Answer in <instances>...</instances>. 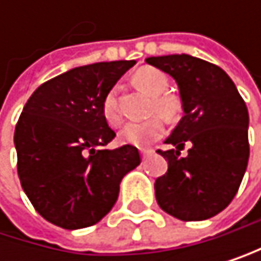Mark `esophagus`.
Returning a JSON list of instances; mask_svg holds the SVG:
<instances>
[{
	"label": "esophagus",
	"instance_id": "1",
	"mask_svg": "<svg viewBox=\"0 0 261 261\" xmlns=\"http://www.w3.org/2000/svg\"><path fill=\"white\" fill-rule=\"evenodd\" d=\"M152 153H153V150H141L142 158H145V156H148V155H152Z\"/></svg>",
	"mask_w": 261,
	"mask_h": 261
}]
</instances>
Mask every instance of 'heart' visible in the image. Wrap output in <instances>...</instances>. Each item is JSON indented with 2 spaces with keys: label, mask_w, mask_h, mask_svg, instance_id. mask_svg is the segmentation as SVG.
Wrapping results in <instances>:
<instances>
[{
  "label": "heart",
  "mask_w": 261,
  "mask_h": 261,
  "mask_svg": "<svg viewBox=\"0 0 261 261\" xmlns=\"http://www.w3.org/2000/svg\"><path fill=\"white\" fill-rule=\"evenodd\" d=\"M135 83L142 91L150 94L153 98L152 111L158 113L166 119H175L180 113V101L172 97L166 95L164 92L169 87V81L163 72L152 67L139 68L135 73ZM101 114L108 125L116 126L120 123V114L117 109V89H111L101 101ZM164 133V123L163 119L155 116L152 119H147L144 122H129L126 123L120 132L119 139L123 144L145 147L155 139L161 138Z\"/></svg>",
  "instance_id": "obj_1"
}]
</instances>
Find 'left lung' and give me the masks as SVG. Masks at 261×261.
Listing matches in <instances>:
<instances>
[{
	"mask_svg": "<svg viewBox=\"0 0 261 261\" xmlns=\"http://www.w3.org/2000/svg\"><path fill=\"white\" fill-rule=\"evenodd\" d=\"M147 64L170 75L180 91L183 117L166 144L175 148L160 155L167 172L155 181L161 210L180 221L216 216L232 202L249 161V113L235 83L212 62L169 55ZM188 155H179L186 142Z\"/></svg>",
	"mask_w": 261,
	"mask_h": 261,
	"instance_id": "8db88e82",
	"label": "left lung"
}]
</instances>
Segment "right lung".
I'll use <instances>...</instances> for the list:
<instances>
[{"label": "right lung", "mask_w": 261, "mask_h": 261, "mask_svg": "<svg viewBox=\"0 0 261 261\" xmlns=\"http://www.w3.org/2000/svg\"><path fill=\"white\" fill-rule=\"evenodd\" d=\"M136 61L97 62L39 86L26 101L14 144L23 191L37 213L67 230L101 221L114 206L122 178L139 166L133 145L101 147L116 133L101 101Z\"/></svg>", "instance_id": "right-lung-1"}]
</instances>
